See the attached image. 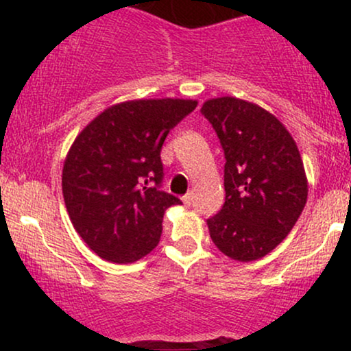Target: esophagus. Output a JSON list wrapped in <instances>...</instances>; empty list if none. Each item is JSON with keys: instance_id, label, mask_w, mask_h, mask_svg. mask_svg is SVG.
<instances>
[{"instance_id": "esophagus-1", "label": "esophagus", "mask_w": 351, "mask_h": 351, "mask_svg": "<svg viewBox=\"0 0 351 351\" xmlns=\"http://www.w3.org/2000/svg\"><path fill=\"white\" fill-rule=\"evenodd\" d=\"M181 199H183V203L186 204V206H189V204H191V201H193V193H186V195H184Z\"/></svg>"}]
</instances>
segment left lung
<instances>
[{
  "label": "left lung",
  "instance_id": "1",
  "mask_svg": "<svg viewBox=\"0 0 351 351\" xmlns=\"http://www.w3.org/2000/svg\"><path fill=\"white\" fill-rule=\"evenodd\" d=\"M201 114L224 150V201L206 221L221 252L241 263L276 249L307 203V176L299 148L279 120L236 97L206 100Z\"/></svg>",
  "mask_w": 351,
  "mask_h": 351
}]
</instances>
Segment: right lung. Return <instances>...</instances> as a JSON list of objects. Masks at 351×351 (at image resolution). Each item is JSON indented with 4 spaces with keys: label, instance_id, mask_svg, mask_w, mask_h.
<instances>
[{
    "label": "right lung",
    "instance_id": "add662e5",
    "mask_svg": "<svg viewBox=\"0 0 351 351\" xmlns=\"http://www.w3.org/2000/svg\"><path fill=\"white\" fill-rule=\"evenodd\" d=\"M198 102L128 100L106 108L77 135L62 168L74 229L102 259L128 264L153 251L176 196L160 189L163 142Z\"/></svg>",
    "mask_w": 351,
    "mask_h": 351
}]
</instances>
